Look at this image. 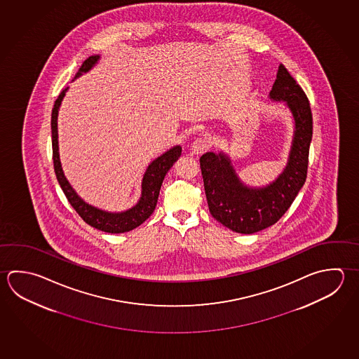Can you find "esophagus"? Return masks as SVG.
I'll return each mask as SVG.
<instances>
[{
    "label": "esophagus",
    "instance_id": "obj_1",
    "mask_svg": "<svg viewBox=\"0 0 359 359\" xmlns=\"http://www.w3.org/2000/svg\"><path fill=\"white\" fill-rule=\"evenodd\" d=\"M210 140L209 137H196L194 143L191 144V150L195 154H201L205 150L209 149Z\"/></svg>",
    "mask_w": 359,
    "mask_h": 359
}]
</instances>
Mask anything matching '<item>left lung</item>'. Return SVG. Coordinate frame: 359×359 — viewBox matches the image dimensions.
I'll return each mask as SVG.
<instances>
[{
	"label": "left lung",
	"instance_id": "8db88e82",
	"mask_svg": "<svg viewBox=\"0 0 359 359\" xmlns=\"http://www.w3.org/2000/svg\"><path fill=\"white\" fill-rule=\"evenodd\" d=\"M269 97L285 101L294 120L288 162L274 182L262 189L247 187L224 153L209 151L200 158L210 214L241 234H253L278 222L306 181L313 114L306 93L283 65L278 67Z\"/></svg>",
	"mask_w": 359,
	"mask_h": 359
}]
</instances>
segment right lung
Returning a JSON list of instances; mask_svg holds the SVG:
<instances>
[{
	"label": "right lung",
	"instance_id": "1",
	"mask_svg": "<svg viewBox=\"0 0 359 359\" xmlns=\"http://www.w3.org/2000/svg\"><path fill=\"white\" fill-rule=\"evenodd\" d=\"M98 59H100L98 55H92L86 59L83 65H81L79 72L76 74V79L79 77L82 73L88 72L92 67L97 63ZM67 90H68V87L59 93L52 111L53 163H54V170H55V176H57L59 184H60V189H63L65 197L72 205L73 209L77 211V214L88 225H91L101 231H104V233H111V234L130 231L133 229L139 226L140 224H143L153 214V211L156 209L161 186L163 183L164 176L167 175L170 167L181 156L182 148L180 145H176L172 149L163 153L162 156H158L149 164V167L144 173L143 182H142V197L134 208L126 210L124 212H107V211H102L97 208H93L91 205L86 203L74 192L71 184L65 180V173H63L62 165H60L57 118H58L59 106L62 104V100L65 97Z\"/></svg>",
	"mask_w": 359,
	"mask_h": 359
}]
</instances>
